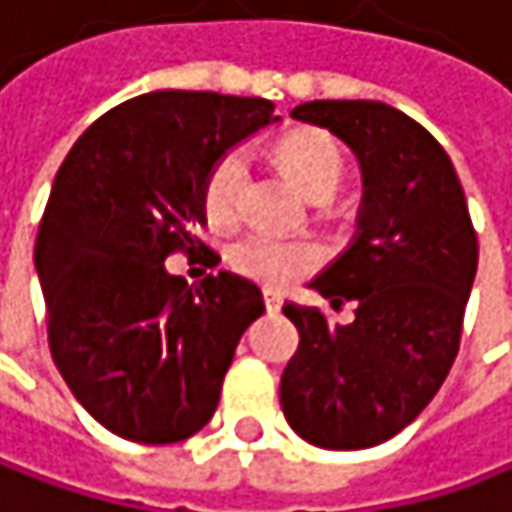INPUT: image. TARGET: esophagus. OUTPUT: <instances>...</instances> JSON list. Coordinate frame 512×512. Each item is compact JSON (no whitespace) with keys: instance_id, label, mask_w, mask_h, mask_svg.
Segmentation results:
<instances>
[{"instance_id":"esophagus-1","label":"esophagus","mask_w":512,"mask_h":512,"mask_svg":"<svg viewBox=\"0 0 512 512\" xmlns=\"http://www.w3.org/2000/svg\"><path fill=\"white\" fill-rule=\"evenodd\" d=\"M262 300H265V309L268 311H279V306H282V297L276 291H271V288L262 291Z\"/></svg>"}]
</instances>
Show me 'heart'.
I'll use <instances>...</instances> for the list:
<instances>
[{"label": "heart", "mask_w": 512, "mask_h": 512, "mask_svg": "<svg viewBox=\"0 0 512 512\" xmlns=\"http://www.w3.org/2000/svg\"><path fill=\"white\" fill-rule=\"evenodd\" d=\"M276 157L282 168L311 201L332 198L344 180V154L338 142L323 130H294L279 139ZM250 157L244 148L224 151L206 174L203 212L215 227H233L244 209ZM320 262V250L311 241L282 238L265 230L247 233L230 247V265L238 274L265 285H288Z\"/></svg>", "instance_id": "1"}]
</instances>
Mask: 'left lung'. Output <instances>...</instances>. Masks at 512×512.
<instances>
[{
    "label": "left lung",
    "instance_id": "obj_1",
    "mask_svg": "<svg viewBox=\"0 0 512 512\" xmlns=\"http://www.w3.org/2000/svg\"><path fill=\"white\" fill-rule=\"evenodd\" d=\"M294 119L332 130L358 157V233L311 288L355 320L332 326L285 303L300 332L279 402L288 425L320 449H370L420 417L446 382L478 271V236L443 145L382 101H309Z\"/></svg>",
    "mask_w": 512,
    "mask_h": 512
}]
</instances>
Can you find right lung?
Wrapping results in <instances>:
<instances>
[{
  "mask_svg": "<svg viewBox=\"0 0 512 512\" xmlns=\"http://www.w3.org/2000/svg\"><path fill=\"white\" fill-rule=\"evenodd\" d=\"M274 122L268 98L148 92L92 122L60 165L34 268L57 370L107 431L163 446L212 420L262 291L230 271L189 288L165 259L209 250L195 236L209 168Z\"/></svg>",
  "mask_w": 512,
  "mask_h": 512,
  "instance_id": "1",
  "label": "right lung"
}]
</instances>
